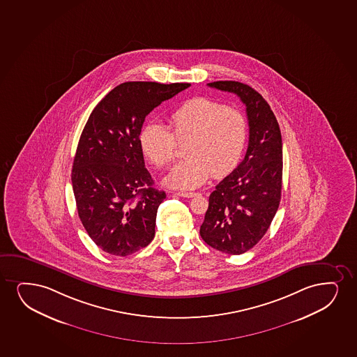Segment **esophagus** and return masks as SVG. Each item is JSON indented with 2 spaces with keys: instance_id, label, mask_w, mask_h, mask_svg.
I'll return each instance as SVG.
<instances>
[{
  "instance_id": "esophagus-1",
  "label": "esophagus",
  "mask_w": 357,
  "mask_h": 357,
  "mask_svg": "<svg viewBox=\"0 0 357 357\" xmlns=\"http://www.w3.org/2000/svg\"><path fill=\"white\" fill-rule=\"evenodd\" d=\"M176 195L178 197H182V198H193L195 195H198V193H195V192H178Z\"/></svg>"
}]
</instances>
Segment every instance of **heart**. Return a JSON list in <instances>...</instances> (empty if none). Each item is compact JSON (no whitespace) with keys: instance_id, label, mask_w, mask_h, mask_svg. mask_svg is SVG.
Wrapping results in <instances>:
<instances>
[{"instance_id":"b5f03b06","label":"heart","mask_w":357,"mask_h":357,"mask_svg":"<svg viewBox=\"0 0 357 357\" xmlns=\"http://www.w3.org/2000/svg\"><path fill=\"white\" fill-rule=\"evenodd\" d=\"M140 147L154 167H169L177 154V144L185 146L187 160L169 172L164 183L177 190H195L210 175L220 178L239 164L248 140L244 113L208 98H195L172 113L170 131L159 123L141 130Z\"/></svg>"}]
</instances>
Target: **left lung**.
Here are the masks:
<instances>
[{"mask_svg":"<svg viewBox=\"0 0 357 357\" xmlns=\"http://www.w3.org/2000/svg\"><path fill=\"white\" fill-rule=\"evenodd\" d=\"M208 86L239 96L246 106L250 135L243 162L208 197L200 235L221 252L241 255L262 239L280 204V128L262 95L248 84L218 81Z\"/></svg>","mask_w":357,"mask_h":357,"instance_id":"obj_1","label":"left lung"}]
</instances>
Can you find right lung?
Masks as SVG:
<instances>
[{
  "instance_id": "add662e5",
  "label": "right lung",
  "mask_w": 357,
  "mask_h": 357,
  "mask_svg": "<svg viewBox=\"0 0 357 357\" xmlns=\"http://www.w3.org/2000/svg\"><path fill=\"white\" fill-rule=\"evenodd\" d=\"M190 83L126 82L96 105L73 159V195L82 225L105 252L128 256L153 240L165 199L153 188L140 147L144 118Z\"/></svg>"
}]
</instances>
